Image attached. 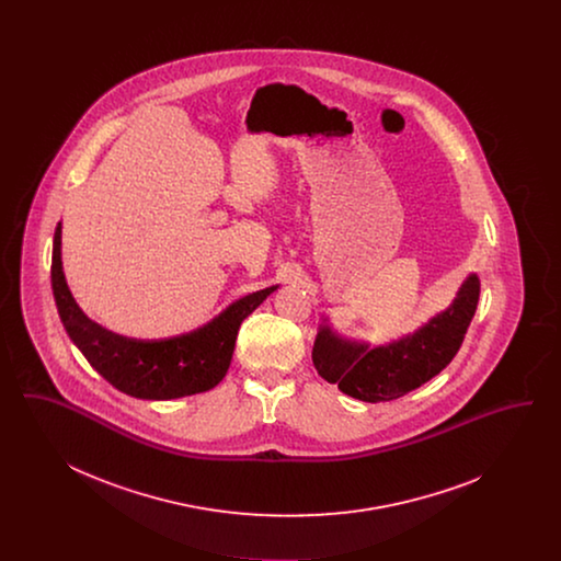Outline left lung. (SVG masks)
Returning a JSON list of instances; mask_svg holds the SVG:
<instances>
[{
    "instance_id": "left-lung-1",
    "label": "left lung",
    "mask_w": 561,
    "mask_h": 561,
    "mask_svg": "<svg viewBox=\"0 0 561 561\" xmlns=\"http://www.w3.org/2000/svg\"><path fill=\"white\" fill-rule=\"evenodd\" d=\"M478 300L480 279L471 275L456 294L453 307L416 334L387 347L348 345L328 328H321L313 347V364L321 378L336 382L343 393L355 400H398L453 362L476 316Z\"/></svg>"
}]
</instances>
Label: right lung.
<instances>
[{"mask_svg":"<svg viewBox=\"0 0 561 561\" xmlns=\"http://www.w3.org/2000/svg\"><path fill=\"white\" fill-rule=\"evenodd\" d=\"M275 288L248 294L208 325L163 341H136L88 320L67 288L60 222L54 233L53 293L58 316L90 366L115 389L140 400H176L216 387L229 370L241 321Z\"/></svg>","mask_w":561,"mask_h":561,"instance_id":"1","label":"right lung"}]
</instances>
